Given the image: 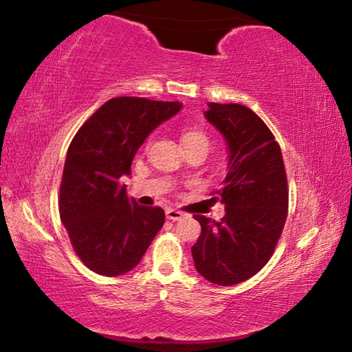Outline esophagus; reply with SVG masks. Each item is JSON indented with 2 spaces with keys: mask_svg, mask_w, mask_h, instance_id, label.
Returning a JSON list of instances; mask_svg holds the SVG:
<instances>
[{
  "mask_svg": "<svg viewBox=\"0 0 352 352\" xmlns=\"http://www.w3.org/2000/svg\"><path fill=\"white\" fill-rule=\"evenodd\" d=\"M166 217L172 220V222H177V220H182L184 217V214L178 210H168L166 211Z\"/></svg>",
  "mask_w": 352,
  "mask_h": 352,
  "instance_id": "1",
  "label": "esophagus"
}]
</instances>
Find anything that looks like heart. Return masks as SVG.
<instances>
[{
  "label": "heart",
  "mask_w": 352,
  "mask_h": 352,
  "mask_svg": "<svg viewBox=\"0 0 352 352\" xmlns=\"http://www.w3.org/2000/svg\"><path fill=\"white\" fill-rule=\"evenodd\" d=\"M182 142L184 148L189 147H197V146H204V147H210V136H208L204 130L195 129V127H188L182 130Z\"/></svg>",
  "instance_id": "b5f03b06"
}]
</instances>
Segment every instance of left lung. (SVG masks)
Listing matches in <instances>:
<instances>
[{"label": "left lung", "mask_w": 352, "mask_h": 352, "mask_svg": "<svg viewBox=\"0 0 352 352\" xmlns=\"http://www.w3.org/2000/svg\"><path fill=\"white\" fill-rule=\"evenodd\" d=\"M205 116L228 146V174L208 201L226 214H195L201 233L192 250L195 269L208 281L234 285L256 275L275 252L289 208L281 147L265 122L241 104H208Z\"/></svg>", "instance_id": "8db88e82"}]
</instances>
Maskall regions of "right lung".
<instances>
[{
    "mask_svg": "<svg viewBox=\"0 0 352 352\" xmlns=\"http://www.w3.org/2000/svg\"><path fill=\"white\" fill-rule=\"evenodd\" d=\"M180 109V102L113 98L71 141L58 211L76 254L98 275L119 276L135 269L162 230L164 211L129 199L121 177L130 175L148 133Z\"/></svg>",
    "mask_w": 352,
    "mask_h": 352,
    "instance_id": "1",
    "label": "right lung"
}]
</instances>
